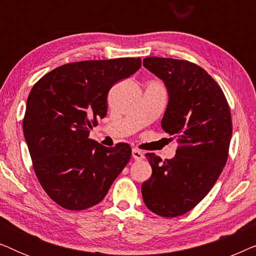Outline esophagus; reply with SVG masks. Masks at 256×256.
<instances>
[{"instance_id":"esophagus-1","label":"esophagus","mask_w":256,"mask_h":256,"mask_svg":"<svg viewBox=\"0 0 256 256\" xmlns=\"http://www.w3.org/2000/svg\"><path fill=\"white\" fill-rule=\"evenodd\" d=\"M132 155L136 160H143V157H144V156H143V152L138 149H132Z\"/></svg>"}]
</instances>
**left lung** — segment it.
Returning <instances> with one entry per match:
<instances>
[{"instance_id": "8db88e82", "label": "left lung", "mask_w": 256, "mask_h": 256, "mask_svg": "<svg viewBox=\"0 0 256 256\" xmlns=\"http://www.w3.org/2000/svg\"><path fill=\"white\" fill-rule=\"evenodd\" d=\"M143 66L163 80L169 101L163 130L180 143L174 158L146 154L152 174L142 184L150 211L174 218L191 211L216 184L228 157L232 118L222 90L200 66L148 57Z\"/></svg>"}]
</instances>
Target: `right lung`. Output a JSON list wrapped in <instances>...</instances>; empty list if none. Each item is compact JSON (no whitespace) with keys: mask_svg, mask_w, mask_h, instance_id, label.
<instances>
[{"mask_svg":"<svg viewBox=\"0 0 256 256\" xmlns=\"http://www.w3.org/2000/svg\"><path fill=\"white\" fill-rule=\"evenodd\" d=\"M141 68V58L70 62L34 84L23 132L42 188L71 211L99 204L132 157L128 143L113 148L90 138L107 114L112 86Z\"/></svg>","mask_w":256,"mask_h":256,"instance_id":"obj_1","label":"right lung"}]
</instances>
